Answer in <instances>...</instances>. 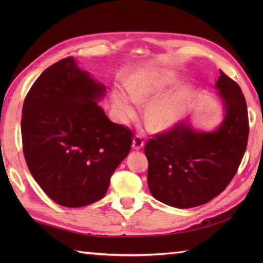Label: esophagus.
<instances>
[{
	"mask_svg": "<svg viewBox=\"0 0 263 263\" xmlns=\"http://www.w3.org/2000/svg\"><path fill=\"white\" fill-rule=\"evenodd\" d=\"M143 139L141 136L137 135L135 138H133L132 140V148L136 149V150H140L143 147Z\"/></svg>",
	"mask_w": 263,
	"mask_h": 263,
	"instance_id": "esophagus-1",
	"label": "esophagus"
}]
</instances>
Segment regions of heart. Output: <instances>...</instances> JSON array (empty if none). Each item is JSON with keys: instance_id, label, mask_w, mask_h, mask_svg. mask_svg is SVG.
Returning <instances> with one entry per match:
<instances>
[{"instance_id": "heart-1", "label": "heart", "mask_w": 263, "mask_h": 263, "mask_svg": "<svg viewBox=\"0 0 263 263\" xmlns=\"http://www.w3.org/2000/svg\"><path fill=\"white\" fill-rule=\"evenodd\" d=\"M176 81V76L168 71L142 70L128 78L125 91L114 88L111 91L113 105L121 119L127 120L135 116L136 103H149L146 108V122L155 131H164L180 121L191 98V89L181 87L175 91L165 92Z\"/></svg>"}]
</instances>
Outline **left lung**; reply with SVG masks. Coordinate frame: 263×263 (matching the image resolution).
I'll use <instances>...</instances> for the list:
<instances>
[{"label":"left lung","mask_w":263,"mask_h":263,"mask_svg":"<svg viewBox=\"0 0 263 263\" xmlns=\"http://www.w3.org/2000/svg\"><path fill=\"white\" fill-rule=\"evenodd\" d=\"M216 89L225 117L215 131H197L183 121L144 146L148 186L160 202L180 209L204 204L236 174L249 139L247 102L239 86L221 70Z\"/></svg>","instance_id":"obj_1"}]
</instances>
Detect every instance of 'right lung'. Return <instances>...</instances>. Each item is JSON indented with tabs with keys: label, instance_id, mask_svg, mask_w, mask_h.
I'll use <instances>...</instances> for the list:
<instances>
[{
	"label": "right lung",
	"instance_id": "add662e5",
	"mask_svg": "<svg viewBox=\"0 0 263 263\" xmlns=\"http://www.w3.org/2000/svg\"><path fill=\"white\" fill-rule=\"evenodd\" d=\"M105 92L70 57L44 71L25 98L26 163L60 205L79 208L103 199L111 174L130 153L133 133L110 122L97 103Z\"/></svg>",
	"mask_w": 263,
	"mask_h": 263
}]
</instances>
